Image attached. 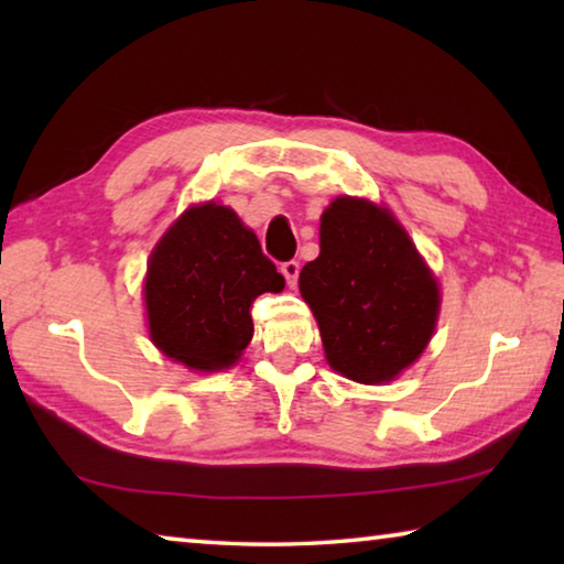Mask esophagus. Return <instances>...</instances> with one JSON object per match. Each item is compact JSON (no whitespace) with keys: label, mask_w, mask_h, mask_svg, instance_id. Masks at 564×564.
<instances>
[{"label":"esophagus","mask_w":564,"mask_h":564,"mask_svg":"<svg viewBox=\"0 0 564 564\" xmlns=\"http://www.w3.org/2000/svg\"><path fill=\"white\" fill-rule=\"evenodd\" d=\"M281 273L285 275V283L293 285L299 283V273H301V263L299 261H285V263H281Z\"/></svg>","instance_id":"esophagus-1"}]
</instances>
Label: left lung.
<instances>
[{
  "instance_id": "8db88e82",
  "label": "left lung",
  "mask_w": 564,
  "mask_h": 564,
  "mask_svg": "<svg viewBox=\"0 0 564 564\" xmlns=\"http://www.w3.org/2000/svg\"><path fill=\"white\" fill-rule=\"evenodd\" d=\"M333 370L362 386L398 378L431 343L441 285L386 206L338 196L321 253L299 275Z\"/></svg>"
}]
</instances>
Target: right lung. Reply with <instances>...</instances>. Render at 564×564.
<instances>
[{
    "mask_svg": "<svg viewBox=\"0 0 564 564\" xmlns=\"http://www.w3.org/2000/svg\"><path fill=\"white\" fill-rule=\"evenodd\" d=\"M283 285L234 208L191 206L151 251L144 281L149 336L188 370L231 368L253 338V301Z\"/></svg>",
    "mask_w": 564,
    "mask_h": 564,
    "instance_id": "right-lung-1",
    "label": "right lung"
}]
</instances>
